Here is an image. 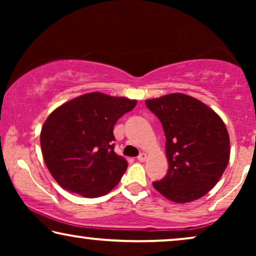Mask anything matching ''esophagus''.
I'll use <instances>...</instances> for the list:
<instances>
[{"label":"esophagus","instance_id":"obj_1","mask_svg":"<svg viewBox=\"0 0 256 256\" xmlns=\"http://www.w3.org/2000/svg\"><path fill=\"white\" fill-rule=\"evenodd\" d=\"M146 158H148V156H146V154H144V152L140 154L138 157V160H140V162H146Z\"/></svg>","mask_w":256,"mask_h":256}]
</instances>
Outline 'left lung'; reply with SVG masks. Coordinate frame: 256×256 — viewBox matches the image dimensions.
Instances as JSON below:
<instances>
[{"mask_svg":"<svg viewBox=\"0 0 256 256\" xmlns=\"http://www.w3.org/2000/svg\"><path fill=\"white\" fill-rule=\"evenodd\" d=\"M166 134V176L152 185L174 202L199 199L216 186L230 160V136L222 118L186 94L146 101Z\"/></svg>","mask_w":256,"mask_h":256,"instance_id":"1","label":"left lung"}]
</instances>
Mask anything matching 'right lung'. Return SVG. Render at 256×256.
<instances>
[{
    "label": "right lung",
    "instance_id": "add662e5",
    "mask_svg": "<svg viewBox=\"0 0 256 256\" xmlns=\"http://www.w3.org/2000/svg\"><path fill=\"white\" fill-rule=\"evenodd\" d=\"M135 106L136 100L93 92L48 115L40 132L42 154L64 190L96 198L116 186L128 164L114 152L113 128Z\"/></svg>",
    "mask_w": 256,
    "mask_h": 256
}]
</instances>
